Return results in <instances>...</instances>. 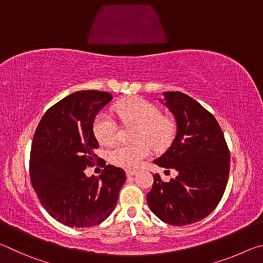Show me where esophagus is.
I'll return each mask as SVG.
<instances>
[{
    "mask_svg": "<svg viewBox=\"0 0 263 263\" xmlns=\"http://www.w3.org/2000/svg\"><path fill=\"white\" fill-rule=\"evenodd\" d=\"M138 174L137 171H126V175L130 177V176H135Z\"/></svg>",
    "mask_w": 263,
    "mask_h": 263,
    "instance_id": "1",
    "label": "esophagus"
}]
</instances>
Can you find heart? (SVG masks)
Segmentation results:
<instances>
[{"mask_svg": "<svg viewBox=\"0 0 263 263\" xmlns=\"http://www.w3.org/2000/svg\"><path fill=\"white\" fill-rule=\"evenodd\" d=\"M124 125H136L133 145H118L109 152L110 162L122 168H138L151 154V146L162 149L171 144L176 132V123L171 116L162 115L161 109L147 100L136 97L116 105ZM92 132L102 145H111L118 139V125L112 116L102 111L92 123Z\"/></svg>", "mask_w": 263, "mask_h": 263, "instance_id": "obj_1", "label": "heart"}]
</instances>
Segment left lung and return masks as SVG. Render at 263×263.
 Segmentation results:
<instances>
[{
  "label": "left lung",
  "mask_w": 263,
  "mask_h": 263,
  "mask_svg": "<svg viewBox=\"0 0 263 263\" xmlns=\"http://www.w3.org/2000/svg\"><path fill=\"white\" fill-rule=\"evenodd\" d=\"M163 95L177 132L171 147L154 162L166 172L175 169L177 176L163 182L155 174L147 203L162 221L183 226L202 220L220 202L229 181L230 149L210 111L181 91Z\"/></svg>",
  "instance_id": "left-lung-1"
}]
</instances>
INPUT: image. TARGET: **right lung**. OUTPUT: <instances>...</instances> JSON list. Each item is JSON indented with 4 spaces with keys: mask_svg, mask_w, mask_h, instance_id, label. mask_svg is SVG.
I'll use <instances>...</instances> for the list:
<instances>
[{
    "mask_svg": "<svg viewBox=\"0 0 263 263\" xmlns=\"http://www.w3.org/2000/svg\"><path fill=\"white\" fill-rule=\"evenodd\" d=\"M112 100L109 92L82 90L48 109L35 128L30 153V180L39 202L69 228L99 225L115 210L125 172L97 158L99 142L92 123ZM97 161L105 167L99 177L84 169Z\"/></svg>",
    "mask_w": 263,
    "mask_h": 263,
    "instance_id": "add662e5",
    "label": "right lung"
}]
</instances>
